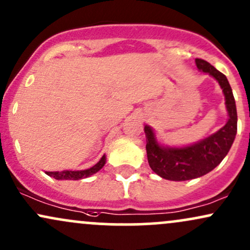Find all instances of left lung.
<instances>
[{"instance_id": "1", "label": "left lung", "mask_w": 250, "mask_h": 250, "mask_svg": "<svg viewBox=\"0 0 250 250\" xmlns=\"http://www.w3.org/2000/svg\"><path fill=\"white\" fill-rule=\"evenodd\" d=\"M199 71L212 76L223 90L229 119L224 127L197 144L186 147H164L158 144L149 125H145L148 164L156 174L167 180L184 182L209 173L229 152L237 131V112L232 90L227 77L203 59H196Z\"/></svg>"}]
</instances>
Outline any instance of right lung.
I'll return each instance as SVG.
<instances>
[{
	"label": "right lung",
	"mask_w": 250,
	"mask_h": 250,
	"mask_svg": "<svg viewBox=\"0 0 250 250\" xmlns=\"http://www.w3.org/2000/svg\"><path fill=\"white\" fill-rule=\"evenodd\" d=\"M105 155L101 158V160L96 164L95 166L90 167V168L84 169V171H62V172H46V174L49 177H53L57 180H79L83 178H87L90 175L97 173L102 167L105 165Z\"/></svg>",
	"instance_id": "add662e5"
}]
</instances>
